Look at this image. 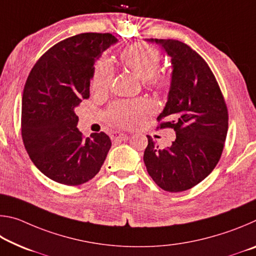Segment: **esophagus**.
Wrapping results in <instances>:
<instances>
[{
  "label": "esophagus",
  "mask_w": 256,
  "mask_h": 256,
  "mask_svg": "<svg viewBox=\"0 0 256 256\" xmlns=\"http://www.w3.org/2000/svg\"><path fill=\"white\" fill-rule=\"evenodd\" d=\"M112 138L114 141H125V140H128V134H125V133L115 132L114 134H112Z\"/></svg>",
  "instance_id": "34e87169"
}]
</instances>
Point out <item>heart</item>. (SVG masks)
I'll return each instance as SVG.
<instances>
[{
	"instance_id": "heart-1",
	"label": "heart",
	"mask_w": 256,
	"mask_h": 256,
	"mask_svg": "<svg viewBox=\"0 0 256 256\" xmlns=\"http://www.w3.org/2000/svg\"><path fill=\"white\" fill-rule=\"evenodd\" d=\"M120 60L126 68L141 80L146 88L164 92L170 88L172 76L167 71H158L162 54L158 48L149 42H138L120 52ZM114 70L110 60L100 58L94 66L92 76V90L97 94H105L112 84ZM148 110L146 104L142 100L118 102L112 104L108 110L110 120L122 128H128Z\"/></svg>"
}]
</instances>
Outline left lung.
<instances>
[{
	"label": "left lung",
	"mask_w": 256,
	"mask_h": 256,
	"mask_svg": "<svg viewBox=\"0 0 256 256\" xmlns=\"http://www.w3.org/2000/svg\"><path fill=\"white\" fill-rule=\"evenodd\" d=\"M172 58L168 100L157 130L174 128L176 140L160 149L148 136L144 160L151 178L167 192H183L202 182L222 157L228 131V110L208 63L176 40H150Z\"/></svg>",
	"instance_id": "8db88e82"
}]
</instances>
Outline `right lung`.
<instances>
[{
    "mask_svg": "<svg viewBox=\"0 0 256 256\" xmlns=\"http://www.w3.org/2000/svg\"><path fill=\"white\" fill-rule=\"evenodd\" d=\"M118 38L86 32L68 37L40 56L26 81L21 136L32 162L58 183L76 186L100 170L112 141L106 133L84 138L74 108L89 98L96 60Z\"/></svg>",
    "mask_w": 256,
    "mask_h": 256,
    "instance_id": "add662e5",
    "label": "right lung"
}]
</instances>
